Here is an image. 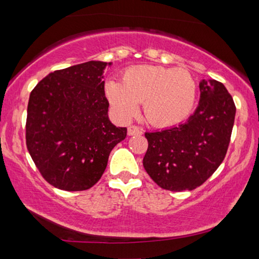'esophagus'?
Here are the masks:
<instances>
[{"mask_svg": "<svg viewBox=\"0 0 259 259\" xmlns=\"http://www.w3.org/2000/svg\"><path fill=\"white\" fill-rule=\"evenodd\" d=\"M143 134V130L137 125H130L128 128V135L129 136H139Z\"/></svg>", "mask_w": 259, "mask_h": 259, "instance_id": "esophagus-1", "label": "esophagus"}]
</instances>
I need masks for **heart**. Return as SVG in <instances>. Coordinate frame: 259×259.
I'll return each mask as SVG.
<instances>
[{
	"label": "heart",
	"instance_id": "heart-1",
	"mask_svg": "<svg viewBox=\"0 0 259 259\" xmlns=\"http://www.w3.org/2000/svg\"><path fill=\"white\" fill-rule=\"evenodd\" d=\"M196 82L186 69L155 65L130 67L122 74V83H106V96L114 111L129 119L143 102L146 120L155 126H172L185 121L194 108Z\"/></svg>",
	"mask_w": 259,
	"mask_h": 259
}]
</instances>
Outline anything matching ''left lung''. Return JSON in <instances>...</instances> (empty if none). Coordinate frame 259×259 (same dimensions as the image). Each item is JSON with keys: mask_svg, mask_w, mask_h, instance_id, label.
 Masks as SVG:
<instances>
[{"mask_svg": "<svg viewBox=\"0 0 259 259\" xmlns=\"http://www.w3.org/2000/svg\"><path fill=\"white\" fill-rule=\"evenodd\" d=\"M200 103L185 123L145 133L146 172L163 190L192 191L202 185L224 160L234 124L235 105L224 84L200 82Z\"/></svg>", "mask_w": 259, "mask_h": 259, "instance_id": "obj_1", "label": "left lung"}]
</instances>
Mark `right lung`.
<instances>
[{
    "label": "right lung",
    "mask_w": 259,
    "mask_h": 259,
    "mask_svg": "<svg viewBox=\"0 0 259 259\" xmlns=\"http://www.w3.org/2000/svg\"><path fill=\"white\" fill-rule=\"evenodd\" d=\"M106 65L93 60L58 69L30 93L26 146L42 177L59 190L93 187L106 169L109 153L126 136V128L108 120Z\"/></svg>",
    "instance_id": "obj_1"
}]
</instances>
